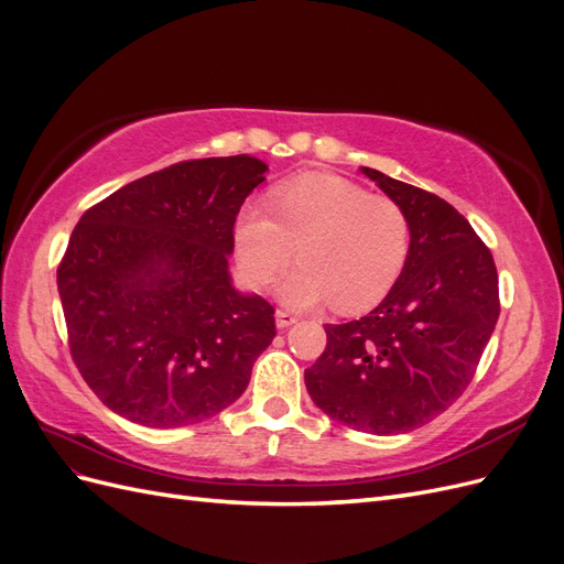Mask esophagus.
Here are the masks:
<instances>
[{"instance_id":"esophagus-1","label":"esophagus","mask_w":564,"mask_h":564,"mask_svg":"<svg viewBox=\"0 0 564 564\" xmlns=\"http://www.w3.org/2000/svg\"><path fill=\"white\" fill-rule=\"evenodd\" d=\"M275 322H278L280 329H286V327H292L294 322H299V317L294 313H289V311H278Z\"/></svg>"}]
</instances>
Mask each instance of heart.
Masks as SVG:
<instances>
[{"mask_svg":"<svg viewBox=\"0 0 564 564\" xmlns=\"http://www.w3.org/2000/svg\"><path fill=\"white\" fill-rule=\"evenodd\" d=\"M268 204H251L235 228L237 263L249 284L268 286L296 247L301 263L280 289L294 308L332 301L340 313H362L398 282L412 226L395 199L334 174H303L278 185Z\"/></svg>","mask_w":564,"mask_h":564,"instance_id":"b5f03b06","label":"heart"}]
</instances>
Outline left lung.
I'll return each instance as SVG.
<instances>
[{
    "instance_id": "obj_1",
    "label": "left lung",
    "mask_w": 564,
    "mask_h": 564,
    "mask_svg": "<svg viewBox=\"0 0 564 564\" xmlns=\"http://www.w3.org/2000/svg\"><path fill=\"white\" fill-rule=\"evenodd\" d=\"M404 209L412 247L398 282L369 315L327 324V348L305 369L313 402L373 435L421 429L475 377L499 319L491 251L449 202L362 166Z\"/></svg>"
}]
</instances>
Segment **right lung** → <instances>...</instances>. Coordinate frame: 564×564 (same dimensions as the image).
<instances>
[{"label": "right lung", "mask_w": 564, "mask_h": 564, "mask_svg": "<svg viewBox=\"0 0 564 564\" xmlns=\"http://www.w3.org/2000/svg\"><path fill=\"white\" fill-rule=\"evenodd\" d=\"M249 155L187 160L84 212L58 263L70 355L98 400L148 429L224 412L275 338V308L235 292V218L263 183Z\"/></svg>", "instance_id": "1"}]
</instances>
